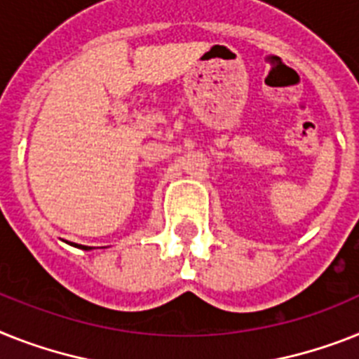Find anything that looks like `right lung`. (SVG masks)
<instances>
[{
	"instance_id": "obj_1",
	"label": "right lung",
	"mask_w": 359,
	"mask_h": 359,
	"mask_svg": "<svg viewBox=\"0 0 359 359\" xmlns=\"http://www.w3.org/2000/svg\"><path fill=\"white\" fill-rule=\"evenodd\" d=\"M71 245H75V248H80V250H84V251H91V250H93L91 245H80V244H71Z\"/></svg>"
}]
</instances>
